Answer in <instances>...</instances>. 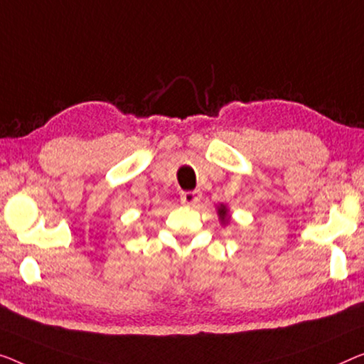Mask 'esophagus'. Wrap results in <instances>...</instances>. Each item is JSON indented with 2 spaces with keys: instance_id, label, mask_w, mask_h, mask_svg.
Returning a JSON list of instances; mask_svg holds the SVG:
<instances>
[{
  "instance_id": "34e87169",
  "label": "esophagus",
  "mask_w": 364,
  "mask_h": 364,
  "mask_svg": "<svg viewBox=\"0 0 364 364\" xmlns=\"http://www.w3.org/2000/svg\"><path fill=\"white\" fill-rule=\"evenodd\" d=\"M200 194L199 191H184L181 193V203L184 205H196L199 200H200Z\"/></svg>"
}]
</instances>
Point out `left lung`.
Listing matches in <instances>:
<instances>
[{
	"mask_svg": "<svg viewBox=\"0 0 364 364\" xmlns=\"http://www.w3.org/2000/svg\"><path fill=\"white\" fill-rule=\"evenodd\" d=\"M217 215H219V220L222 225H227L230 222V213H229V208H227L225 204L217 205Z\"/></svg>",
	"mask_w": 364,
	"mask_h": 364,
	"instance_id": "obj_1",
	"label": "left lung"
}]
</instances>
